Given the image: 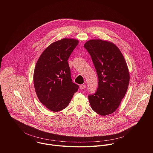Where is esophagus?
<instances>
[{
	"mask_svg": "<svg viewBox=\"0 0 153 153\" xmlns=\"http://www.w3.org/2000/svg\"><path fill=\"white\" fill-rule=\"evenodd\" d=\"M85 87H86V85H84V84H82V85H80V86H79V89H81V90H82V89H84Z\"/></svg>",
	"mask_w": 153,
	"mask_h": 153,
	"instance_id": "1",
	"label": "esophagus"
}]
</instances>
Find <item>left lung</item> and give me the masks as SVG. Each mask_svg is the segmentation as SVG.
Wrapping results in <instances>:
<instances>
[{"instance_id":"8db88e82","label":"left lung","mask_w":153,"mask_h":153,"mask_svg":"<svg viewBox=\"0 0 153 153\" xmlns=\"http://www.w3.org/2000/svg\"><path fill=\"white\" fill-rule=\"evenodd\" d=\"M84 46L90 54L98 77L96 92L88 96L92 109L100 115L116 111L130 82L126 61L119 48L111 42L91 39Z\"/></svg>"}]
</instances>
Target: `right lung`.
Instances as JSON below:
<instances>
[{"label":"right lung","mask_w":153,"mask_h":153,"mask_svg":"<svg viewBox=\"0 0 153 153\" xmlns=\"http://www.w3.org/2000/svg\"><path fill=\"white\" fill-rule=\"evenodd\" d=\"M79 41L64 38L49 45L35 65L33 84L40 102L53 112L65 109L79 86L73 83L68 62Z\"/></svg>","instance_id":"obj_1"}]
</instances>
